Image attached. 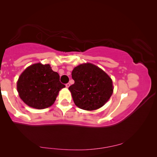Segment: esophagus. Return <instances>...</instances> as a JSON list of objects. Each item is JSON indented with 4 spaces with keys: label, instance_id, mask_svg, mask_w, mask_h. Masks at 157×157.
<instances>
[{
    "label": "esophagus",
    "instance_id": "1",
    "mask_svg": "<svg viewBox=\"0 0 157 157\" xmlns=\"http://www.w3.org/2000/svg\"><path fill=\"white\" fill-rule=\"evenodd\" d=\"M70 85H71V84H69V83H67V84H66V88H68V87L70 86Z\"/></svg>",
    "mask_w": 157,
    "mask_h": 157
}]
</instances>
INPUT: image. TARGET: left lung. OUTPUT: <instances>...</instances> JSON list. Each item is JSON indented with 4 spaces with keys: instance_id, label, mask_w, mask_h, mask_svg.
Masks as SVG:
<instances>
[{
    "instance_id": "left-lung-1",
    "label": "left lung",
    "mask_w": 157,
    "mask_h": 157,
    "mask_svg": "<svg viewBox=\"0 0 157 157\" xmlns=\"http://www.w3.org/2000/svg\"><path fill=\"white\" fill-rule=\"evenodd\" d=\"M72 78L75 83L68 89L75 105L82 109H98L113 94L112 79L102 69L91 63H81L74 68Z\"/></svg>"
}]
</instances>
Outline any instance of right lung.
<instances>
[{"label": "right lung", "mask_w": 157, "mask_h": 157, "mask_svg": "<svg viewBox=\"0 0 157 157\" xmlns=\"http://www.w3.org/2000/svg\"><path fill=\"white\" fill-rule=\"evenodd\" d=\"M65 85L59 82V75L50 65L33 63L26 68L18 79V95L29 107L43 109L52 106L59 91Z\"/></svg>", "instance_id": "1"}]
</instances>
